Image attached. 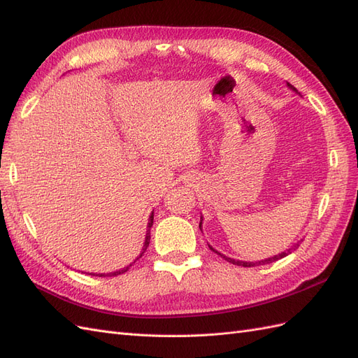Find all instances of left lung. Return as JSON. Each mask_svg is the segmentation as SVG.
<instances>
[{
	"label": "left lung",
	"mask_w": 358,
	"mask_h": 358,
	"mask_svg": "<svg viewBox=\"0 0 358 358\" xmlns=\"http://www.w3.org/2000/svg\"><path fill=\"white\" fill-rule=\"evenodd\" d=\"M287 85H288V88L289 90H292V91H296L297 92V90L294 88V86H292L291 83H288L287 82ZM203 221V220H201ZM201 221H200V230H201ZM209 248L212 249V251L215 252V254H218L220 257H222L225 262H229V263H231V264H236V266H243V267H254V266H262V264H268V263H273V262H278V259H280V258H284V257H287L288 254H291L292 251H296V249L299 248V243H296L294 246H291L289 249H287V251H284V252H280V254H278V255H275V257H270V258H266V259H262V262H239V259H234V258H230V257H225L224 254H221V252H218V251H215V249L209 245Z\"/></svg>",
	"instance_id": "obj_1"
}]
</instances>
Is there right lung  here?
Masks as SVG:
<instances>
[{
	"label": "right lung",
	"mask_w": 358,
	"mask_h": 358,
	"mask_svg": "<svg viewBox=\"0 0 358 358\" xmlns=\"http://www.w3.org/2000/svg\"><path fill=\"white\" fill-rule=\"evenodd\" d=\"M152 224H154V212L150 213V216H149V222H148V231H146V237H145V243H143V248H142V252H140V255L134 259V263L137 262L138 258H142V255L145 254V251L148 249V246H149V242H150V227H152ZM133 264H129V266H127V267H124V268H121V270H116V272H112V273H99V275H94V276H117V275H121V273H125L127 270L131 267Z\"/></svg>",
	"instance_id": "obj_1"
}]
</instances>
